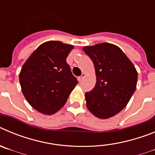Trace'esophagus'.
<instances>
[{"label": "esophagus", "instance_id": "esophagus-1", "mask_svg": "<svg viewBox=\"0 0 155 155\" xmlns=\"http://www.w3.org/2000/svg\"><path fill=\"white\" fill-rule=\"evenodd\" d=\"M84 77H85V74H84V73H83V74H81V76L78 77V81H80V82L81 81L83 80V78H84Z\"/></svg>", "mask_w": 155, "mask_h": 155}]
</instances>
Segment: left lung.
Returning <instances> with one entry per match:
<instances>
[{"label":"left lung","instance_id":"1","mask_svg":"<svg viewBox=\"0 0 155 155\" xmlns=\"http://www.w3.org/2000/svg\"><path fill=\"white\" fill-rule=\"evenodd\" d=\"M94 64L96 83L85 93L87 109L99 119H109L127 106L137 87V71L119 46L109 42L84 46Z\"/></svg>","mask_w":155,"mask_h":155}]
</instances>
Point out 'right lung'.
Instances as JSON below:
<instances>
[{"mask_svg":"<svg viewBox=\"0 0 155 155\" xmlns=\"http://www.w3.org/2000/svg\"><path fill=\"white\" fill-rule=\"evenodd\" d=\"M73 49V45L47 41L23 64L19 74L21 91L31 107L42 114L60 110L78 82L66 61Z\"/></svg>","mask_w":155,"mask_h":155,"instance_id":"obj_1","label":"right lung"}]
</instances>
